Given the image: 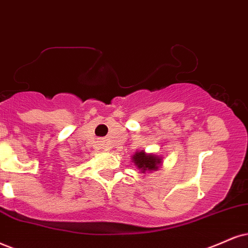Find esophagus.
<instances>
[{
  "instance_id": "obj_1",
  "label": "esophagus",
  "mask_w": 248,
  "mask_h": 248,
  "mask_svg": "<svg viewBox=\"0 0 248 248\" xmlns=\"http://www.w3.org/2000/svg\"><path fill=\"white\" fill-rule=\"evenodd\" d=\"M103 149H105V151H106V152H108L110 148H109V146H107V145H105V146H103Z\"/></svg>"
}]
</instances>
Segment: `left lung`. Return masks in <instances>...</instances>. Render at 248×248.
Wrapping results in <instances>:
<instances>
[{
  "label": "left lung",
  "mask_w": 248,
  "mask_h": 248,
  "mask_svg": "<svg viewBox=\"0 0 248 248\" xmlns=\"http://www.w3.org/2000/svg\"><path fill=\"white\" fill-rule=\"evenodd\" d=\"M131 158H132L134 166L138 168L141 173H149L153 171H156L163 164L161 156L152 154V153H146L143 149L137 151Z\"/></svg>",
  "instance_id": "obj_1"
}]
</instances>
